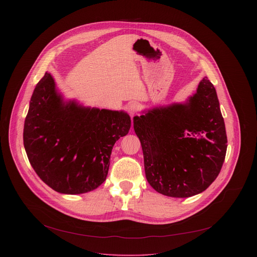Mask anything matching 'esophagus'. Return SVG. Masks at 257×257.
<instances>
[{"label":"esophagus","instance_id":"esophagus-1","mask_svg":"<svg viewBox=\"0 0 257 257\" xmlns=\"http://www.w3.org/2000/svg\"><path fill=\"white\" fill-rule=\"evenodd\" d=\"M139 109H140V105H139V103H137V102H131V103H129L128 106H127V110H128V112H129L131 115L136 114V113L139 111Z\"/></svg>","mask_w":257,"mask_h":257}]
</instances>
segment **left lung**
Here are the masks:
<instances>
[{
    "label": "left lung",
    "instance_id": "obj_1",
    "mask_svg": "<svg viewBox=\"0 0 257 257\" xmlns=\"http://www.w3.org/2000/svg\"><path fill=\"white\" fill-rule=\"evenodd\" d=\"M133 126L142 144L147 180L156 192L192 197L218 177L227 136L217 91L207 77L187 103L134 116Z\"/></svg>",
    "mask_w": 257,
    "mask_h": 257
}]
</instances>
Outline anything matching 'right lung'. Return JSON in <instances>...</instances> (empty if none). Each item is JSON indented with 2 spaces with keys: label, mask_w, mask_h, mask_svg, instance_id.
I'll return each mask as SVG.
<instances>
[{
  "label": "right lung",
  "mask_w": 257,
  "mask_h": 257,
  "mask_svg": "<svg viewBox=\"0 0 257 257\" xmlns=\"http://www.w3.org/2000/svg\"><path fill=\"white\" fill-rule=\"evenodd\" d=\"M130 127L123 111L64 103L46 73L31 97L24 146L38 177L54 191L83 194L106 180L112 148Z\"/></svg>",
  "instance_id": "1"
}]
</instances>
